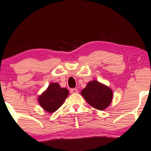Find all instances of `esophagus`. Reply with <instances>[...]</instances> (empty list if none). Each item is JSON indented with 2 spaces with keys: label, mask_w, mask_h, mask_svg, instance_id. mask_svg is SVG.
<instances>
[{
  "label": "esophagus",
  "mask_w": 151,
  "mask_h": 151,
  "mask_svg": "<svg viewBox=\"0 0 151 151\" xmlns=\"http://www.w3.org/2000/svg\"><path fill=\"white\" fill-rule=\"evenodd\" d=\"M78 90L77 89H70V93H78Z\"/></svg>",
  "instance_id": "esophagus-1"
}]
</instances>
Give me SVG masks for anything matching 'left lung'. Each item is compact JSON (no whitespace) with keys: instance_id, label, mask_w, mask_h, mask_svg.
<instances>
[{"instance_id":"obj_1","label":"left lung","mask_w":151,"mask_h":151,"mask_svg":"<svg viewBox=\"0 0 151 151\" xmlns=\"http://www.w3.org/2000/svg\"><path fill=\"white\" fill-rule=\"evenodd\" d=\"M113 94L110 87L96 80L90 81L81 91V95L87 103L100 111L109 106L113 99Z\"/></svg>"}]
</instances>
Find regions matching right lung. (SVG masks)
I'll list each match as a JSON object with an SVG mask.
<instances>
[{
	"mask_svg": "<svg viewBox=\"0 0 151 151\" xmlns=\"http://www.w3.org/2000/svg\"><path fill=\"white\" fill-rule=\"evenodd\" d=\"M68 95V89L61 87L58 83H51L38 96V103L45 111L52 114L63 104Z\"/></svg>",
	"mask_w": 151,
	"mask_h": 151,
	"instance_id": "right-lung-1",
	"label": "right lung"
}]
</instances>
